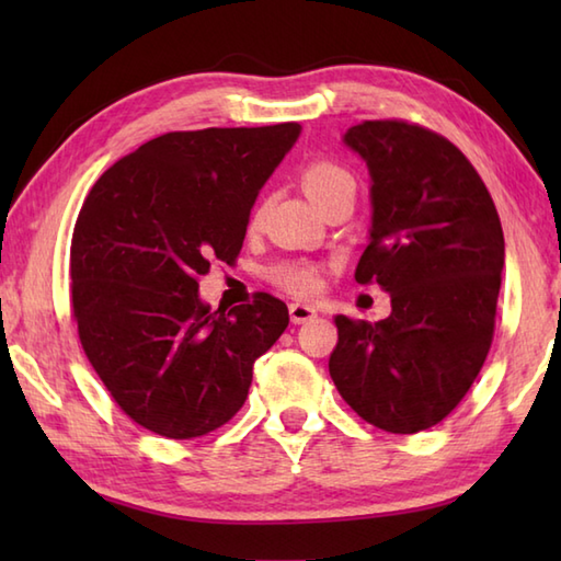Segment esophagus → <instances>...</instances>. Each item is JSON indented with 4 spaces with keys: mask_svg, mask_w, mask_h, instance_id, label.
Listing matches in <instances>:
<instances>
[{
    "mask_svg": "<svg viewBox=\"0 0 561 561\" xmlns=\"http://www.w3.org/2000/svg\"><path fill=\"white\" fill-rule=\"evenodd\" d=\"M316 316V308L313 306H306V304H291L289 306V318L294 325H301L306 320H311Z\"/></svg>",
    "mask_w": 561,
    "mask_h": 561,
    "instance_id": "esophagus-1",
    "label": "esophagus"
}]
</instances>
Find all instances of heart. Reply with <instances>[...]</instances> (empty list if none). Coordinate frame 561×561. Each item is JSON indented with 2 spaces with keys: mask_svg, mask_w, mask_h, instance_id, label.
<instances>
[{
  "mask_svg": "<svg viewBox=\"0 0 561 561\" xmlns=\"http://www.w3.org/2000/svg\"><path fill=\"white\" fill-rule=\"evenodd\" d=\"M299 185L318 207H323L342 187L354 185V178L342 163L316 157L308 159L299 169ZM260 219L262 205H257L253 214H250V226H257ZM267 277L272 284H277L279 289L294 296H316L323 289V267L308 260H282L267 270Z\"/></svg>",
  "mask_w": 561,
  "mask_h": 561,
  "instance_id": "1",
  "label": "heart"
}]
</instances>
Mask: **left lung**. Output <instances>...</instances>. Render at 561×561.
Masks as SVG:
<instances>
[{
    "label": "left lung",
    "instance_id": "obj_1",
    "mask_svg": "<svg viewBox=\"0 0 561 561\" xmlns=\"http://www.w3.org/2000/svg\"><path fill=\"white\" fill-rule=\"evenodd\" d=\"M344 141L371 173V241L359 284L390 291L378 323L335 316L330 376L350 408L383 432L416 434L458 408L490 354L504 231L480 173L434 129L364 121Z\"/></svg>",
    "mask_w": 561,
    "mask_h": 561
}]
</instances>
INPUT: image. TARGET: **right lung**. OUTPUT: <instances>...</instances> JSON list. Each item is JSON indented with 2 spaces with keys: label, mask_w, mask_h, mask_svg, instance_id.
I'll list each match as a JSON object with an SVG mask.
<instances>
[{
  "label": "right lung",
  "mask_w": 561,
  "mask_h": 561,
  "mask_svg": "<svg viewBox=\"0 0 561 561\" xmlns=\"http://www.w3.org/2000/svg\"><path fill=\"white\" fill-rule=\"evenodd\" d=\"M299 123L165 133L105 171L69 248L83 354L129 420L197 438L243 408L253 364L289 325L272 294L226 311L199 301L209 262L243 248L250 207Z\"/></svg>",
  "instance_id": "add662e5"
}]
</instances>
